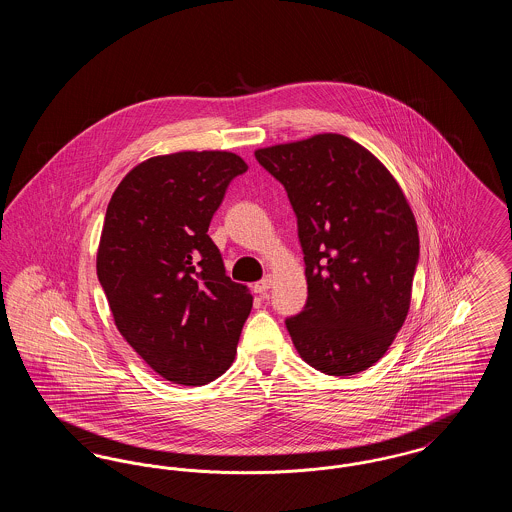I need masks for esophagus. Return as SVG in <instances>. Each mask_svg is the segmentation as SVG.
<instances>
[{
	"label": "esophagus",
	"mask_w": 512,
	"mask_h": 512,
	"mask_svg": "<svg viewBox=\"0 0 512 512\" xmlns=\"http://www.w3.org/2000/svg\"><path fill=\"white\" fill-rule=\"evenodd\" d=\"M270 286H272V278L265 276L263 280H259V282L253 286V290H255V293H265Z\"/></svg>",
	"instance_id": "obj_1"
}]
</instances>
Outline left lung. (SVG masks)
Instances as JSON below:
<instances>
[{
	"instance_id": "8db88e82",
	"label": "left lung",
	"mask_w": 512,
	"mask_h": 512,
	"mask_svg": "<svg viewBox=\"0 0 512 512\" xmlns=\"http://www.w3.org/2000/svg\"><path fill=\"white\" fill-rule=\"evenodd\" d=\"M284 184L303 247L309 297L286 320L307 365L353 376L378 363L401 330L418 263V228L391 172L341 134L261 147Z\"/></svg>"
}]
</instances>
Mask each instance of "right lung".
Segmentation results:
<instances>
[{
	"instance_id": "1",
	"label": "right lung",
	"mask_w": 512,
	"mask_h": 512,
	"mask_svg": "<svg viewBox=\"0 0 512 512\" xmlns=\"http://www.w3.org/2000/svg\"><path fill=\"white\" fill-rule=\"evenodd\" d=\"M245 171L230 151L157 155L128 172L107 205L99 284L122 338L172 384H209L234 363L253 297L226 276L207 230Z\"/></svg>"
}]
</instances>
